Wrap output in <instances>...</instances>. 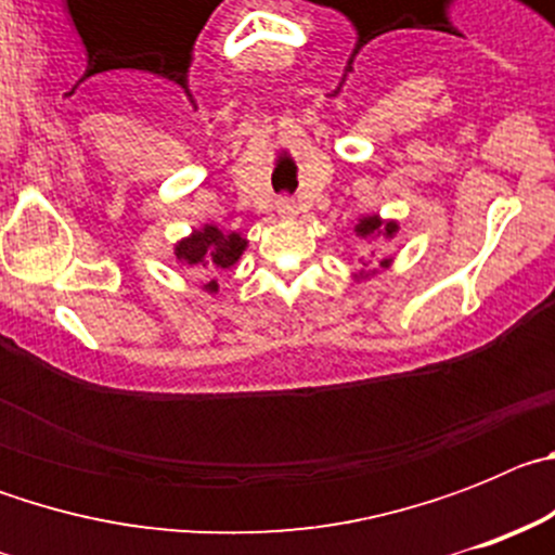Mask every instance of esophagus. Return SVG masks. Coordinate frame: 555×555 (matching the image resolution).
Listing matches in <instances>:
<instances>
[{"label":"esophagus","mask_w":555,"mask_h":555,"mask_svg":"<svg viewBox=\"0 0 555 555\" xmlns=\"http://www.w3.org/2000/svg\"><path fill=\"white\" fill-rule=\"evenodd\" d=\"M278 210H281L283 217H294L297 214V203L292 197H278Z\"/></svg>","instance_id":"1"}]
</instances>
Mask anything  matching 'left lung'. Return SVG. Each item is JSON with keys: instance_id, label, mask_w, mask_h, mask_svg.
I'll list each match as a JSON object with an SVG mask.
<instances>
[{"instance_id": "left-lung-1", "label": "left lung", "mask_w": 555, "mask_h": 555, "mask_svg": "<svg viewBox=\"0 0 555 555\" xmlns=\"http://www.w3.org/2000/svg\"><path fill=\"white\" fill-rule=\"evenodd\" d=\"M380 228H384V224H380V219H377V217H366V219H361V224H358V233H361V235H370V233H380ZM386 235H391V233H395V224H386ZM380 263H386V261H380Z\"/></svg>"}]
</instances>
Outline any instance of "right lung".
Segmentation results:
<instances>
[{
  "label": "right lung",
  "instance_id": "1",
  "mask_svg": "<svg viewBox=\"0 0 555 555\" xmlns=\"http://www.w3.org/2000/svg\"><path fill=\"white\" fill-rule=\"evenodd\" d=\"M244 238L238 233L224 235L217 228H203L197 233L178 244L175 255L185 267H205V269H228L238 261V255L244 253ZM210 292H217V281L208 283Z\"/></svg>",
  "mask_w": 555,
  "mask_h": 555
}]
</instances>
